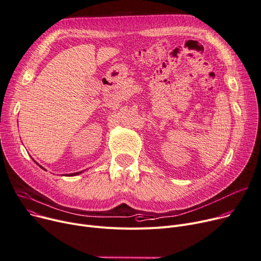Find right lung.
Wrapping results in <instances>:
<instances>
[{"mask_svg": "<svg viewBox=\"0 0 261 261\" xmlns=\"http://www.w3.org/2000/svg\"><path fill=\"white\" fill-rule=\"evenodd\" d=\"M43 168V167H42ZM78 173H80V172H76V173H71V174H69V175H76V174H78Z\"/></svg>", "mask_w": 261, "mask_h": 261, "instance_id": "1", "label": "right lung"}]
</instances>
